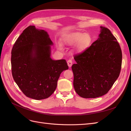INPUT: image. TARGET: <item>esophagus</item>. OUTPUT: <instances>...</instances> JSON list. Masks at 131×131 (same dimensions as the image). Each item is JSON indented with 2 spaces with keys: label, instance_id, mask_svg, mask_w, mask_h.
Masks as SVG:
<instances>
[{
  "label": "esophagus",
  "instance_id": "1",
  "mask_svg": "<svg viewBox=\"0 0 131 131\" xmlns=\"http://www.w3.org/2000/svg\"><path fill=\"white\" fill-rule=\"evenodd\" d=\"M67 63H68V65L69 67H71L73 64V61L72 60H71V59H69V60H68V61H67Z\"/></svg>",
  "mask_w": 131,
  "mask_h": 131
}]
</instances>
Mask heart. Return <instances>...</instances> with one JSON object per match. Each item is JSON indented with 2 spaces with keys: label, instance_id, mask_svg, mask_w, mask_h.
I'll return each mask as SVG.
<instances>
[{
  "label": "heart",
  "instance_id": "obj_1",
  "mask_svg": "<svg viewBox=\"0 0 131 131\" xmlns=\"http://www.w3.org/2000/svg\"><path fill=\"white\" fill-rule=\"evenodd\" d=\"M63 42L68 45L78 44V49L82 50L85 49L91 42V39L88 34L81 33H73L67 35L63 39ZM58 49H61V45L58 44Z\"/></svg>",
  "mask_w": 131,
  "mask_h": 131
}]
</instances>
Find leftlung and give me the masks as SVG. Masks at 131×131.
<instances>
[{
  "mask_svg": "<svg viewBox=\"0 0 131 131\" xmlns=\"http://www.w3.org/2000/svg\"><path fill=\"white\" fill-rule=\"evenodd\" d=\"M98 40L76 54L73 64L75 92L85 98H94L108 92L119 76L122 51L110 30L101 27Z\"/></svg>",
  "mask_w": 131,
  "mask_h": 131,
  "instance_id": "1",
  "label": "left lung"
}]
</instances>
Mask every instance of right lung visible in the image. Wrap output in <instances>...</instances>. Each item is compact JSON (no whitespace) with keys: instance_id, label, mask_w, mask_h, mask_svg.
Listing matches in <instances>:
<instances>
[{"instance_id":"obj_1","label":"right lung","mask_w":131,"mask_h":131,"mask_svg":"<svg viewBox=\"0 0 131 131\" xmlns=\"http://www.w3.org/2000/svg\"><path fill=\"white\" fill-rule=\"evenodd\" d=\"M52 42L46 31L29 26L23 30L11 51V72L19 88L27 97L36 100L49 97L61 73L68 69L65 59L50 57Z\"/></svg>"}]
</instances>
